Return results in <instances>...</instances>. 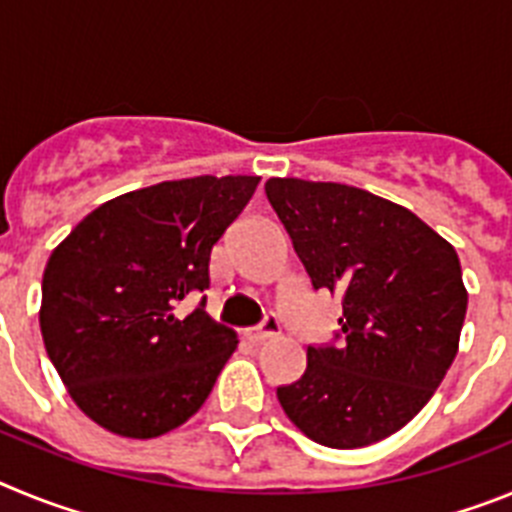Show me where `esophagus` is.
<instances>
[{
	"label": "esophagus",
	"mask_w": 512,
	"mask_h": 512,
	"mask_svg": "<svg viewBox=\"0 0 512 512\" xmlns=\"http://www.w3.org/2000/svg\"><path fill=\"white\" fill-rule=\"evenodd\" d=\"M279 333H282V323H279L277 315H266V318L261 320L256 328L246 330V338L253 343H264V341H269V338L279 336Z\"/></svg>",
	"instance_id": "esophagus-1"
}]
</instances>
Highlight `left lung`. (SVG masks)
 <instances>
[{"label":"left lung","mask_w":512,"mask_h":512,"mask_svg":"<svg viewBox=\"0 0 512 512\" xmlns=\"http://www.w3.org/2000/svg\"><path fill=\"white\" fill-rule=\"evenodd\" d=\"M312 289L341 295L336 341L307 346V369L277 387L292 423L330 449L400 431L449 372L467 315L454 246L405 207L359 187L269 179Z\"/></svg>","instance_id":"8db88e82"}]
</instances>
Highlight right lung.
<instances>
[{
    "label": "right lung",
    "instance_id": "right-lung-1",
    "mask_svg": "<svg viewBox=\"0 0 512 512\" xmlns=\"http://www.w3.org/2000/svg\"><path fill=\"white\" fill-rule=\"evenodd\" d=\"M259 176H194L120 194L51 253L40 333L69 395L97 425L156 438L187 423L238 346L200 305L210 253Z\"/></svg>",
    "mask_w": 512,
    "mask_h": 512
}]
</instances>
